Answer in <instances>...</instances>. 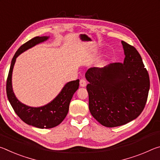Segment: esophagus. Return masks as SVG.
Wrapping results in <instances>:
<instances>
[{"mask_svg":"<svg viewBox=\"0 0 160 160\" xmlns=\"http://www.w3.org/2000/svg\"><path fill=\"white\" fill-rule=\"evenodd\" d=\"M86 85H87L86 81L84 79H81L80 80V86L82 87V88H84V87H86Z\"/></svg>","mask_w":160,"mask_h":160,"instance_id":"34e87169","label":"esophagus"}]
</instances>
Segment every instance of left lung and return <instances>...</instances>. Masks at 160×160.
Here are the masks:
<instances>
[{"instance_id":"left-lung-1","label":"left lung","mask_w":160,"mask_h":160,"mask_svg":"<svg viewBox=\"0 0 160 160\" xmlns=\"http://www.w3.org/2000/svg\"><path fill=\"white\" fill-rule=\"evenodd\" d=\"M123 63L90 68L85 73L89 84V109L102 126L126 124L144 109L150 90V78L138 51L122 41Z\"/></svg>"}]
</instances>
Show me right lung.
I'll use <instances>...</instances> for the list:
<instances>
[{"label": "right lung", "instance_id": "right-lung-1", "mask_svg": "<svg viewBox=\"0 0 160 160\" xmlns=\"http://www.w3.org/2000/svg\"><path fill=\"white\" fill-rule=\"evenodd\" d=\"M48 38L49 37L47 36L34 37L18 48L12 59L6 82L8 99L16 114L27 124L39 128H53L64 120L68 112L70 100L79 88L80 82L79 80H76L66 83L52 101L42 107L27 106L17 99L12 86V74L16 58L24 51L39 43L47 41Z\"/></svg>", "mask_w": 160, "mask_h": 160}]
</instances>
